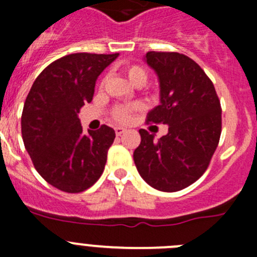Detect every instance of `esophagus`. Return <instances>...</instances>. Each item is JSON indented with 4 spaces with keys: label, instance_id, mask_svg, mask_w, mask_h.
I'll return each mask as SVG.
<instances>
[{
    "label": "esophagus",
    "instance_id": "esophagus-1",
    "mask_svg": "<svg viewBox=\"0 0 257 257\" xmlns=\"http://www.w3.org/2000/svg\"><path fill=\"white\" fill-rule=\"evenodd\" d=\"M114 133H116L117 136H121L122 134L126 133V128H124V127H121V126H116L114 127Z\"/></svg>",
    "mask_w": 257,
    "mask_h": 257
}]
</instances>
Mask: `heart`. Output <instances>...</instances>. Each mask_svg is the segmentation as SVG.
Masks as SVG:
<instances>
[{
	"mask_svg": "<svg viewBox=\"0 0 257 257\" xmlns=\"http://www.w3.org/2000/svg\"><path fill=\"white\" fill-rule=\"evenodd\" d=\"M126 75L134 85H143L145 84L146 79H148V73L140 65H131V67L126 68ZM140 108V104L134 103L128 104V106H121L117 107L113 111V117L119 122H127L131 117V112L135 109Z\"/></svg>",
	"mask_w": 257,
	"mask_h": 257,
	"instance_id": "b5f03b06",
	"label": "heart"
}]
</instances>
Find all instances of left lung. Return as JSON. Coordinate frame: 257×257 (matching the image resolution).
I'll use <instances>...</instances> for the list:
<instances>
[{
    "mask_svg": "<svg viewBox=\"0 0 257 257\" xmlns=\"http://www.w3.org/2000/svg\"><path fill=\"white\" fill-rule=\"evenodd\" d=\"M144 60L156 73L160 88V104L149 112L148 122L169 128L159 140L141 128L134 161L149 185L177 192L208 168L221 136V103L211 79L184 54L149 51Z\"/></svg>",
    "mask_w": 257,
    "mask_h": 257,
    "instance_id": "left-lung-1",
    "label": "left lung"
}]
</instances>
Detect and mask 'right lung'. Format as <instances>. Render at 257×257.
I'll return each mask as SVG.
<instances>
[{
    "instance_id": "obj_1",
    "label": "right lung",
    "mask_w": 257,
    "mask_h": 257,
    "mask_svg": "<svg viewBox=\"0 0 257 257\" xmlns=\"http://www.w3.org/2000/svg\"><path fill=\"white\" fill-rule=\"evenodd\" d=\"M118 54L75 53L39 74L21 116L24 145L39 174L53 187L80 193L102 175L113 128L83 133L79 109L93 98L98 75Z\"/></svg>"
}]
</instances>
